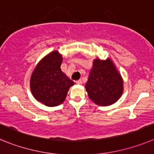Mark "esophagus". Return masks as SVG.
Listing matches in <instances>:
<instances>
[{
	"instance_id": "34e87169",
	"label": "esophagus",
	"mask_w": 154,
	"mask_h": 154,
	"mask_svg": "<svg viewBox=\"0 0 154 154\" xmlns=\"http://www.w3.org/2000/svg\"><path fill=\"white\" fill-rule=\"evenodd\" d=\"M76 83H77V85H82V81L81 80H78V81H76Z\"/></svg>"
}]
</instances>
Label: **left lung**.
<instances>
[{
	"mask_svg": "<svg viewBox=\"0 0 154 154\" xmlns=\"http://www.w3.org/2000/svg\"><path fill=\"white\" fill-rule=\"evenodd\" d=\"M85 88L94 102L106 106L119 98L123 90V82L111 60L97 59L94 61Z\"/></svg>",
	"mask_w": 154,
	"mask_h": 154,
	"instance_id": "1",
	"label": "left lung"
}]
</instances>
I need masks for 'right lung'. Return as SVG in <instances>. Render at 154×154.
I'll return each mask as SVG.
<instances>
[{"label":"right lung","instance_id":"obj_1","mask_svg":"<svg viewBox=\"0 0 154 154\" xmlns=\"http://www.w3.org/2000/svg\"><path fill=\"white\" fill-rule=\"evenodd\" d=\"M62 60L58 52H52L40 61L31 77L33 96L46 106L60 105L69 88L74 84L61 70Z\"/></svg>","mask_w":154,"mask_h":154}]
</instances>
